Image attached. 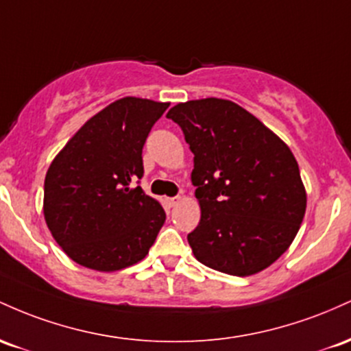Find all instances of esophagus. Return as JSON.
Segmentation results:
<instances>
[{
  "label": "esophagus",
  "instance_id": "1",
  "mask_svg": "<svg viewBox=\"0 0 351 351\" xmlns=\"http://www.w3.org/2000/svg\"><path fill=\"white\" fill-rule=\"evenodd\" d=\"M179 197H172V199H167V206L169 207H176L179 204Z\"/></svg>",
  "mask_w": 351,
  "mask_h": 351
}]
</instances>
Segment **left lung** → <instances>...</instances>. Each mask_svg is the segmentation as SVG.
Masks as SVG:
<instances>
[{
    "instance_id": "obj_1",
    "label": "left lung",
    "mask_w": 351,
    "mask_h": 351,
    "mask_svg": "<svg viewBox=\"0 0 351 351\" xmlns=\"http://www.w3.org/2000/svg\"><path fill=\"white\" fill-rule=\"evenodd\" d=\"M194 154L200 222L187 235L210 269L249 277L290 247L305 215L297 159L254 114L219 97L179 102L167 112Z\"/></svg>"
}]
</instances>
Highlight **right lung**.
Instances as JSON below:
<instances>
[{
  "label": "right lung",
  "instance_id": "obj_1",
  "mask_svg": "<svg viewBox=\"0 0 351 351\" xmlns=\"http://www.w3.org/2000/svg\"><path fill=\"white\" fill-rule=\"evenodd\" d=\"M169 102L123 97L66 143L45 179L43 214L64 254L86 269L116 271L141 262L165 222L159 200L132 187L143 147Z\"/></svg>",
  "mask_w": 351,
  "mask_h": 351
}]
</instances>
